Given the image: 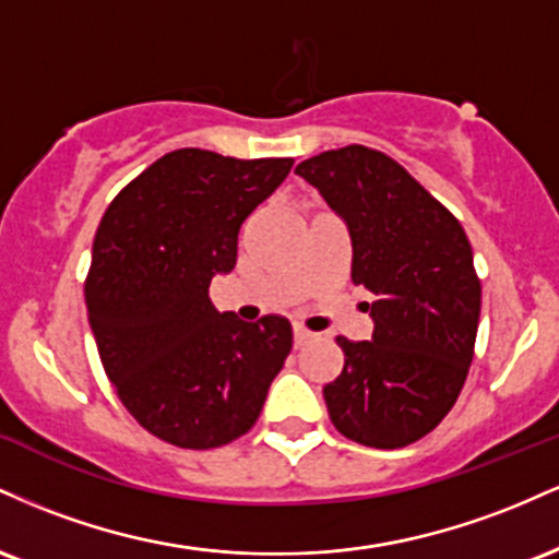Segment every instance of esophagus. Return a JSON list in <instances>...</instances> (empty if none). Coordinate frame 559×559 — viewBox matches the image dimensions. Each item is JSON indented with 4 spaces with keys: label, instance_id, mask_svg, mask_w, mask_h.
Masks as SVG:
<instances>
[{
    "label": "esophagus",
    "instance_id": "34e87169",
    "mask_svg": "<svg viewBox=\"0 0 559 559\" xmlns=\"http://www.w3.org/2000/svg\"><path fill=\"white\" fill-rule=\"evenodd\" d=\"M312 338V331H307L305 325H294V346H305Z\"/></svg>",
    "mask_w": 559,
    "mask_h": 559
}]
</instances>
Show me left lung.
<instances>
[{
  "label": "left lung",
  "mask_w": 559,
  "mask_h": 559,
  "mask_svg": "<svg viewBox=\"0 0 559 559\" xmlns=\"http://www.w3.org/2000/svg\"><path fill=\"white\" fill-rule=\"evenodd\" d=\"M352 236V281L373 338L336 336L344 368L323 396L336 431L400 449L431 433L457 402L476 349L480 278L463 226L396 159L362 144L297 165Z\"/></svg>",
  "instance_id": "8db88e82"
}]
</instances>
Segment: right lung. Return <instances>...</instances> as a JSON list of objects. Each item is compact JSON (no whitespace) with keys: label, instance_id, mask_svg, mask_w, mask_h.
I'll return each mask as SVG.
<instances>
[{"label":"right lung","instance_id":"obj_1","mask_svg":"<svg viewBox=\"0 0 559 559\" xmlns=\"http://www.w3.org/2000/svg\"><path fill=\"white\" fill-rule=\"evenodd\" d=\"M292 157L168 152L120 189L94 236L83 297L102 368L141 428L181 449L236 441L292 352V323H243L207 297L239 228Z\"/></svg>","mask_w":559,"mask_h":559}]
</instances>
